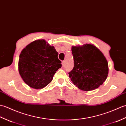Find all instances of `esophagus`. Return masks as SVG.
<instances>
[{
  "label": "esophagus",
  "mask_w": 126,
  "mask_h": 126,
  "mask_svg": "<svg viewBox=\"0 0 126 126\" xmlns=\"http://www.w3.org/2000/svg\"><path fill=\"white\" fill-rule=\"evenodd\" d=\"M62 65H63V66L65 65V61H63V62H62Z\"/></svg>",
  "instance_id": "1"
}]
</instances>
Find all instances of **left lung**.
Segmentation results:
<instances>
[{
  "mask_svg": "<svg viewBox=\"0 0 126 126\" xmlns=\"http://www.w3.org/2000/svg\"><path fill=\"white\" fill-rule=\"evenodd\" d=\"M74 67L68 73L74 85L81 90L90 91L105 81L108 74V64L104 55L95 46L85 44L72 46Z\"/></svg>",
  "mask_w": 126,
  "mask_h": 126,
  "instance_id": "1",
  "label": "left lung"
}]
</instances>
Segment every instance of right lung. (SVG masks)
Instances as JSON below:
<instances>
[{"label":"right lung","instance_id":"right-lung-1","mask_svg":"<svg viewBox=\"0 0 126 126\" xmlns=\"http://www.w3.org/2000/svg\"><path fill=\"white\" fill-rule=\"evenodd\" d=\"M58 55L54 47L44 39L28 45L22 50L18 63L19 72L24 81L38 89L48 85L62 66Z\"/></svg>","mask_w":126,"mask_h":126}]
</instances>
